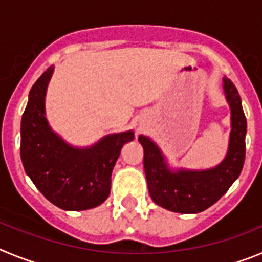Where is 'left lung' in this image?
I'll return each mask as SVG.
<instances>
[{
	"instance_id": "8db88e82",
	"label": "left lung",
	"mask_w": 262,
	"mask_h": 262,
	"mask_svg": "<svg viewBox=\"0 0 262 262\" xmlns=\"http://www.w3.org/2000/svg\"><path fill=\"white\" fill-rule=\"evenodd\" d=\"M223 88L231 107L230 145L226 159L207 170L170 172L164 157L151 139L139 136L144 148V172L148 191L155 203L182 214H196L209 209L240 176L245 160L247 119L237 89L230 78H223Z\"/></svg>"
}]
</instances>
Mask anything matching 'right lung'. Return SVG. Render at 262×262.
Returning <instances> with one entry per match:
<instances>
[{"label":"right lung","mask_w":262,"mask_h":262,"mask_svg":"<svg viewBox=\"0 0 262 262\" xmlns=\"http://www.w3.org/2000/svg\"><path fill=\"white\" fill-rule=\"evenodd\" d=\"M53 67L36 80L20 123V157L40 193L62 210H88L110 194L111 172L133 131L108 135L96 145L78 149L52 133L45 117V96Z\"/></svg>","instance_id":"1"}]
</instances>
